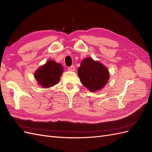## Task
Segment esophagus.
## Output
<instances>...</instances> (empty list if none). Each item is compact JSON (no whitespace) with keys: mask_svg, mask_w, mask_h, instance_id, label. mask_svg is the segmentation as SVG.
I'll list each match as a JSON object with an SVG mask.
<instances>
[{"mask_svg":"<svg viewBox=\"0 0 152 152\" xmlns=\"http://www.w3.org/2000/svg\"><path fill=\"white\" fill-rule=\"evenodd\" d=\"M68 70L70 71V72H74V71L75 70V66L72 65V66H70V67H68Z\"/></svg>","mask_w":152,"mask_h":152,"instance_id":"esophagus-1","label":"esophagus"}]
</instances>
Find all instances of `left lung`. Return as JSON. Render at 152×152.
Wrapping results in <instances>:
<instances>
[{
    "mask_svg": "<svg viewBox=\"0 0 152 152\" xmlns=\"http://www.w3.org/2000/svg\"><path fill=\"white\" fill-rule=\"evenodd\" d=\"M77 72L81 83L91 92L102 89L110 78L107 68L91 57L81 62Z\"/></svg>",
    "mask_w": 152,
    "mask_h": 152,
    "instance_id": "1",
    "label": "left lung"
}]
</instances>
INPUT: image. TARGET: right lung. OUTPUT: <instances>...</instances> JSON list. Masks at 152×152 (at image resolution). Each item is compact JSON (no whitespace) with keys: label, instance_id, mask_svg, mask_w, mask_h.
Segmentation results:
<instances>
[{"label":"right lung","instance_id":"obj_1","mask_svg":"<svg viewBox=\"0 0 152 152\" xmlns=\"http://www.w3.org/2000/svg\"><path fill=\"white\" fill-rule=\"evenodd\" d=\"M63 72V68L60 63L49 60L35 71L34 77L41 87L49 88L58 83Z\"/></svg>","mask_w":152,"mask_h":152}]
</instances>
